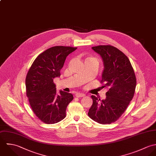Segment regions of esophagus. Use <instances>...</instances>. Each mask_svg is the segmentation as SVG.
<instances>
[{
  "label": "esophagus",
  "mask_w": 156,
  "mask_h": 156,
  "mask_svg": "<svg viewBox=\"0 0 156 156\" xmlns=\"http://www.w3.org/2000/svg\"><path fill=\"white\" fill-rule=\"evenodd\" d=\"M75 96L78 98H81V97L84 96L85 94H81V93H77V94H75Z\"/></svg>",
  "instance_id": "esophagus-1"
}]
</instances>
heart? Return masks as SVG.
Returning <instances> with one entry per match:
<instances>
[{
    "instance_id": "heart-1",
    "label": "heart",
    "mask_w": 156,
    "mask_h": 156,
    "mask_svg": "<svg viewBox=\"0 0 156 156\" xmlns=\"http://www.w3.org/2000/svg\"><path fill=\"white\" fill-rule=\"evenodd\" d=\"M86 60H96L95 59H94V58H87V59H86Z\"/></svg>"
}]
</instances>
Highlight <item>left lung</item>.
Returning a JSON list of instances; mask_svg holds the SVG:
<instances>
[{
    "label": "left lung",
    "mask_w": 156,
    "mask_h": 156,
    "mask_svg": "<svg viewBox=\"0 0 156 156\" xmlns=\"http://www.w3.org/2000/svg\"><path fill=\"white\" fill-rule=\"evenodd\" d=\"M92 49L101 57L104 70L101 83L109 90L105 99L92 95L93 104L88 115L94 121L110 124L123 114L132 100L136 86V78L128 57L116 48L100 45Z\"/></svg>",
    "instance_id": "obj_1"
}]
</instances>
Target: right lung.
<instances>
[{"label": "right lung", "instance_id": "add662e5", "mask_svg": "<svg viewBox=\"0 0 156 156\" xmlns=\"http://www.w3.org/2000/svg\"><path fill=\"white\" fill-rule=\"evenodd\" d=\"M77 48L58 46L48 49L34 60L26 78L27 95L33 112L42 122L57 123L66 117L72 94L60 90L57 94L54 79L60 76L66 57Z\"/></svg>", "mask_w": 156, "mask_h": 156}]
</instances>
